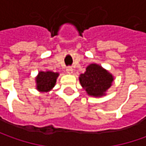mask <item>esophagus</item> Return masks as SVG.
I'll return each mask as SVG.
<instances>
[{
    "mask_svg": "<svg viewBox=\"0 0 146 146\" xmlns=\"http://www.w3.org/2000/svg\"><path fill=\"white\" fill-rule=\"evenodd\" d=\"M66 72H67V74L71 75V74L73 73V69H72L71 67H67V68H66Z\"/></svg>",
    "mask_w": 146,
    "mask_h": 146,
    "instance_id": "1",
    "label": "esophagus"
}]
</instances>
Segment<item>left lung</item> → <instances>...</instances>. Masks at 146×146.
Returning a JSON list of instances; mask_svg holds the SVG:
<instances>
[{
  "label": "left lung",
  "instance_id": "8db88e82",
  "mask_svg": "<svg viewBox=\"0 0 146 146\" xmlns=\"http://www.w3.org/2000/svg\"><path fill=\"white\" fill-rule=\"evenodd\" d=\"M79 80L88 96L101 98L112 85L114 76L100 65L92 63L86 67L84 74L80 75Z\"/></svg>",
  "mask_w": 146,
  "mask_h": 146
}]
</instances>
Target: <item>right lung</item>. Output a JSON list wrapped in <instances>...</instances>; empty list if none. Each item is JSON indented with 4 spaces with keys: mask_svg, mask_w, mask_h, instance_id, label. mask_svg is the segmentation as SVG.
Listing matches in <instances>:
<instances>
[{
    "mask_svg": "<svg viewBox=\"0 0 146 146\" xmlns=\"http://www.w3.org/2000/svg\"><path fill=\"white\" fill-rule=\"evenodd\" d=\"M59 73L51 70H40L35 78L36 88L40 93H48L51 91L56 84Z\"/></svg>",
    "mask_w": 146,
    "mask_h": 146,
    "instance_id": "add662e5",
    "label": "right lung"
}]
</instances>
